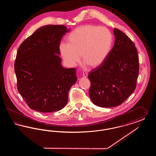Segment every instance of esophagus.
Wrapping results in <instances>:
<instances>
[{"label":"esophagus","mask_w":156,"mask_h":156,"mask_svg":"<svg viewBox=\"0 0 156 156\" xmlns=\"http://www.w3.org/2000/svg\"><path fill=\"white\" fill-rule=\"evenodd\" d=\"M87 76H88V73L83 72V78H87Z\"/></svg>","instance_id":"esophagus-1"}]
</instances>
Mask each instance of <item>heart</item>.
<instances>
[{
  "instance_id": "1",
  "label": "heart",
  "mask_w": 156,
  "mask_h": 156,
  "mask_svg": "<svg viewBox=\"0 0 156 156\" xmlns=\"http://www.w3.org/2000/svg\"><path fill=\"white\" fill-rule=\"evenodd\" d=\"M59 45V53L67 66L73 67L80 60L89 67L101 66L111 52L113 37L108 29L87 24L76 27Z\"/></svg>"
}]
</instances>
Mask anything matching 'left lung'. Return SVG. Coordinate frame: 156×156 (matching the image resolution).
<instances>
[{
    "label": "left lung",
    "instance_id": "obj_1",
    "mask_svg": "<svg viewBox=\"0 0 156 156\" xmlns=\"http://www.w3.org/2000/svg\"><path fill=\"white\" fill-rule=\"evenodd\" d=\"M113 34L115 44L108 57L88 75L89 97L99 107L122 104L134 91L139 75V57L133 42L118 29H114Z\"/></svg>",
    "mask_w": 156,
    "mask_h": 156
}]
</instances>
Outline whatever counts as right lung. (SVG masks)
Listing matches in <instances>:
<instances>
[{
  "label": "right lung",
  "instance_id": "obj_1",
  "mask_svg": "<svg viewBox=\"0 0 156 156\" xmlns=\"http://www.w3.org/2000/svg\"><path fill=\"white\" fill-rule=\"evenodd\" d=\"M71 29L45 25L20 45L15 62L19 92L33 110L50 113L67 104L68 92L77 81L75 68L61 65L60 41Z\"/></svg>",
  "mask_w": 156,
  "mask_h": 156
}]
</instances>
